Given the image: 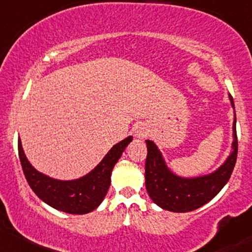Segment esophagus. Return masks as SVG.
Returning <instances> with one entry per match:
<instances>
[{
    "mask_svg": "<svg viewBox=\"0 0 252 252\" xmlns=\"http://www.w3.org/2000/svg\"><path fill=\"white\" fill-rule=\"evenodd\" d=\"M149 128H148L147 126H143V124H141V126H137L135 129V136L137 138H144L147 137L148 135H149Z\"/></svg>",
    "mask_w": 252,
    "mask_h": 252,
    "instance_id": "34e87169",
    "label": "esophagus"
}]
</instances>
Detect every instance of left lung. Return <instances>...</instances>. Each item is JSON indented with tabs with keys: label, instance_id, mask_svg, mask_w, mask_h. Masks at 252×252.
Returning <instances> with one entry per match:
<instances>
[{
	"label": "left lung",
	"instance_id": "obj_1",
	"mask_svg": "<svg viewBox=\"0 0 252 252\" xmlns=\"http://www.w3.org/2000/svg\"><path fill=\"white\" fill-rule=\"evenodd\" d=\"M233 108L232 151L217 170L209 175L186 178L174 174L163 158L157 145L147 139L148 154L145 160V188L154 203L172 213H189L207 204L228 183L237 159V132H236L235 104Z\"/></svg>",
	"mask_w": 252,
	"mask_h": 252
}]
</instances>
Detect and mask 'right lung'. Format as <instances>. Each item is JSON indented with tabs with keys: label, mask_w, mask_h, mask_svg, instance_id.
<instances>
[{
	"label": "right lung",
	"mask_w": 252,
	"mask_h": 252,
	"mask_svg": "<svg viewBox=\"0 0 252 252\" xmlns=\"http://www.w3.org/2000/svg\"><path fill=\"white\" fill-rule=\"evenodd\" d=\"M131 141L132 136H128L118 142L95 169L72 181L55 180L36 170L26 157L20 138L19 156L26 180L39 199L63 213L84 215L95 210L104 199L110 187L111 171Z\"/></svg>",
	"instance_id": "right-lung-1"
}]
</instances>
